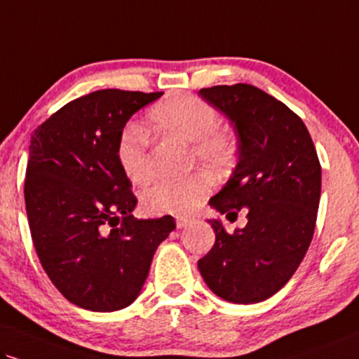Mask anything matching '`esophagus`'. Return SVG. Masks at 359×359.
<instances>
[{"mask_svg": "<svg viewBox=\"0 0 359 359\" xmlns=\"http://www.w3.org/2000/svg\"><path fill=\"white\" fill-rule=\"evenodd\" d=\"M189 221H191V219L187 218V216H176V226H178L180 229L184 228L189 223Z\"/></svg>", "mask_w": 359, "mask_h": 359, "instance_id": "1", "label": "esophagus"}]
</instances>
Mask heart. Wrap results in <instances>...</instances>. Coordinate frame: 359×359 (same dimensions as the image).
<instances>
[{
  "mask_svg": "<svg viewBox=\"0 0 359 359\" xmlns=\"http://www.w3.org/2000/svg\"><path fill=\"white\" fill-rule=\"evenodd\" d=\"M149 125L159 135L176 136L191 143V163L200 161L210 170H231L238 156L233 133L218 126V111L198 96L172 93L158 101L148 113ZM116 158L126 178L143 184L151 178L153 163L149 138L143 128L128 125L116 144ZM211 180L198 171L184 178H161L144 189L143 203L153 213L187 215L205 200Z\"/></svg>",
  "mask_w": 359,
  "mask_h": 359,
  "instance_id": "1",
  "label": "heart"
}]
</instances>
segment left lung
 <instances>
[{
	"mask_svg": "<svg viewBox=\"0 0 359 359\" xmlns=\"http://www.w3.org/2000/svg\"><path fill=\"white\" fill-rule=\"evenodd\" d=\"M200 95L231 119L236 170L210 205L228 218L246 210L243 229L211 219L215 245L198 261L203 280L231 303H259L290 281L316 226L321 165L303 119L246 83L203 88Z\"/></svg>",
	"mask_w": 359,
	"mask_h": 359,
	"instance_id": "8db88e82",
	"label": "left lung"
}]
</instances>
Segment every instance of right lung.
I'll list each match as a JSON object with an SVG mask.
<instances>
[{
  "label": "right lung",
  "instance_id": "obj_1",
  "mask_svg": "<svg viewBox=\"0 0 359 359\" xmlns=\"http://www.w3.org/2000/svg\"><path fill=\"white\" fill-rule=\"evenodd\" d=\"M161 91L100 90L69 101L31 135L25 201L34 250L68 302L116 311L140 294L170 215L136 219L116 144L126 121Z\"/></svg>",
  "mask_w": 359,
  "mask_h": 359
}]
</instances>
